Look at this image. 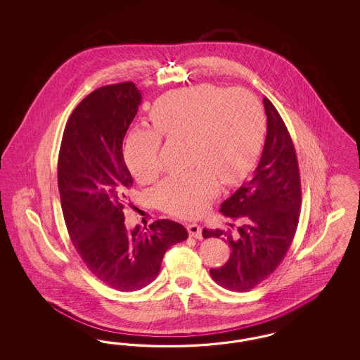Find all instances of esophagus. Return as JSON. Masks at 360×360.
I'll return each mask as SVG.
<instances>
[{"label": "esophagus", "instance_id": "obj_1", "mask_svg": "<svg viewBox=\"0 0 360 360\" xmlns=\"http://www.w3.org/2000/svg\"><path fill=\"white\" fill-rule=\"evenodd\" d=\"M188 232L191 238L202 239V228L200 225H197V224H188Z\"/></svg>", "mask_w": 360, "mask_h": 360}]
</instances>
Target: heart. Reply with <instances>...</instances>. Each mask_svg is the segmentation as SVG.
<instances>
[{
    "label": "heart",
    "instance_id": "1",
    "mask_svg": "<svg viewBox=\"0 0 360 360\" xmlns=\"http://www.w3.org/2000/svg\"><path fill=\"white\" fill-rule=\"evenodd\" d=\"M155 127H135L127 136L125 163L141 184L160 172L162 136L188 140L195 170L172 175L155 190L162 210L176 217H198L226 185L241 181L257 162L264 136V113L245 89L198 85L159 98L151 110Z\"/></svg>",
    "mask_w": 360,
    "mask_h": 360
}]
</instances>
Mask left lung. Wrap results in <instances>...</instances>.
<instances>
[{
	"instance_id": "8db88e82",
	"label": "left lung",
	"mask_w": 360,
	"mask_h": 360,
	"mask_svg": "<svg viewBox=\"0 0 360 360\" xmlns=\"http://www.w3.org/2000/svg\"><path fill=\"white\" fill-rule=\"evenodd\" d=\"M267 136L252 178L240 186L220 212L239 228L233 238L221 229H204V238L226 236L231 257L212 278L225 289H254L281 264L286 255L300 219V169L290 134L271 101L264 97ZM233 226V225H231Z\"/></svg>"
}]
</instances>
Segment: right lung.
Here are the masks:
<instances>
[{"label": "right lung", "instance_id": "1", "mask_svg": "<svg viewBox=\"0 0 360 360\" xmlns=\"http://www.w3.org/2000/svg\"><path fill=\"white\" fill-rule=\"evenodd\" d=\"M141 94L134 82L103 86L71 113L59 159L58 188L70 239L86 267L120 291L143 289L160 271L166 251L188 239L184 225L158 220L128 231L124 206L134 179L122 140Z\"/></svg>", "mask_w": 360, "mask_h": 360}]
</instances>
